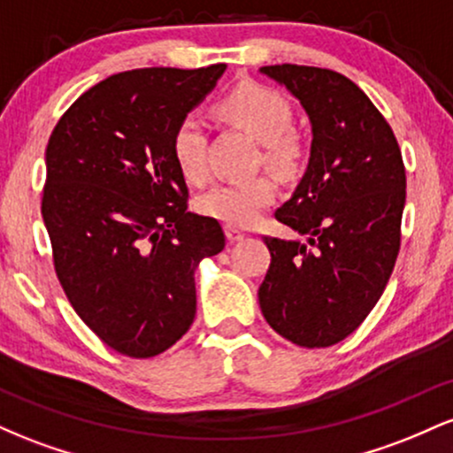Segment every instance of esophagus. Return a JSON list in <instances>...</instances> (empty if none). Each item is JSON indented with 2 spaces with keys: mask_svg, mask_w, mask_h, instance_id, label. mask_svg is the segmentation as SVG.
I'll use <instances>...</instances> for the list:
<instances>
[{
  "mask_svg": "<svg viewBox=\"0 0 453 453\" xmlns=\"http://www.w3.org/2000/svg\"><path fill=\"white\" fill-rule=\"evenodd\" d=\"M226 236L230 242H238L244 238V232H241L238 227H234V226H226Z\"/></svg>",
  "mask_w": 453,
  "mask_h": 453,
  "instance_id": "esophagus-1",
  "label": "esophagus"
}]
</instances>
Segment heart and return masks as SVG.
Masks as SVG:
<instances>
[{"label": "heart", "mask_w": 453, "mask_h": 453, "mask_svg": "<svg viewBox=\"0 0 453 453\" xmlns=\"http://www.w3.org/2000/svg\"><path fill=\"white\" fill-rule=\"evenodd\" d=\"M215 112L226 123L244 129L262 142L264 161L280 174H292L303 159V144L292 132L294 108L283 93L270 87L247 82L217 102ZM173 155L180 174L189 183H204L209 176L206 126L196 114H187L173 132ZM277 194L273 176L257 174L249 179L215 185L197 200V211L226 226L244 227L257 219L264 206Z\"/></svg>", "instance_id": "obj_1"}]
</instances>
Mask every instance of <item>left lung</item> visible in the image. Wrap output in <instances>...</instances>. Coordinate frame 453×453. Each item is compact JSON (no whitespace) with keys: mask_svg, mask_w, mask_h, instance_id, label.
<instances>
[{"mask_svg":"<svg viewBox=\"0 0 453 453\" xmlns=\"http://www.w3.org/2000/svg\"><path fill=\"white\" fill-rule=\"evenodd\" d=\"M313 127L309 168L274 217L306 242L264 236L259 306L294 345L330 347L381 298L400 251L407 176L389 123L356 82L311 65H264Z\"/></svg>","mask_w":453,"mask_h":453,"instance_id":"8db88e82","label":"left lung"}]
</instances>
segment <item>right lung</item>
I'll return each mask as SVG.
<instances>
[{
  "label": "right lung",
  "mask_w": 453,
  "mask_h": 453,
  "mask_svg": "<svg viewBox=\"0 0 453 453\" xmlns=\"http://www.w3.org/2000/svg\"><path fill=\"white\" fill-rule=\"evenodd\" d=\"M223 72L108 76L49 138L42 217L57 279L78 317L123 356L153 357L189 330L197 264L226 247L219 221L187 211L170 144Z\"/></svg>",
  "instance_id": "right-lung-1"
}]
</instances>
